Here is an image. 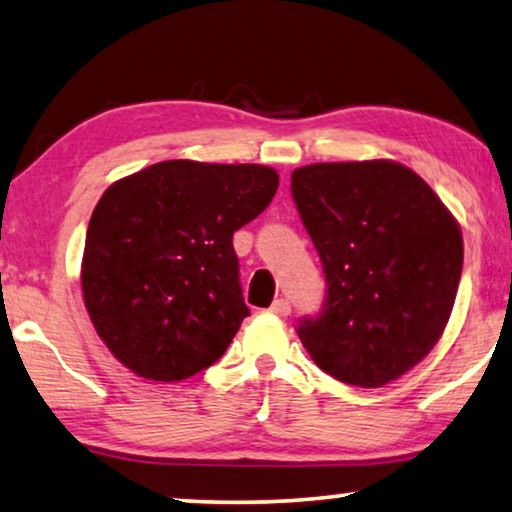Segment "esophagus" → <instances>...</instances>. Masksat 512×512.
Segmentation results:
<instances>
[{
	"instance_id": "34e87169",
	"label": "esophagus",
	"mask_w": 512,
	"mask_h": 512,
	"mask_svg": "<svg viewBox=\"0 0 512 512\" xmlns=\"http://www.w3.org/2000/svg\"><path fill=\"white\" fill-rule=\"evenodd\" d=\"M269 312H273V315H278V317H287L289 312H292V305H289L287 299H278V301H273Z\"/></svg>"
}]
</instances>
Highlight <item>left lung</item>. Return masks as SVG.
<instances>
[{
  "label": "left lung",
  "instance_id": "obj_1",
  "mask_svg": "<svg viewBox=\"0 0 512 512\" xmlns=\"http://www.w3.org/2000/svg\"><path fill=\"white\" fill-rule=\"evenodd\" d=\"M292 195L326 276V301L299 338L326 375L363 388L432 352L462 276V232L414 170L393 160L315 163Z\"/></svg>",
  "mask_w": 512,
  "mask_h": 512
}]
</instances>
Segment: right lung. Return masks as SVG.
Here are the masks:
<instances>
[{
	"mask_svg": "<svg viewBox=\"0 0 512 512\" xmlns=\"http://www.w3.org/2000/svg\"><path fill=\"white\" fill-rule=\"evenodd\" d=\"M266 165L163 160L114 181L91 213L82 296L137 377L181 381L216 363L250 315L232 236L269 207Z\"/></svg>",
	"mask_w": 512,
	"mask_h": 512,
	"instance_id": "right-lung-1",
	"label": "right lung"
}]
</instances>
